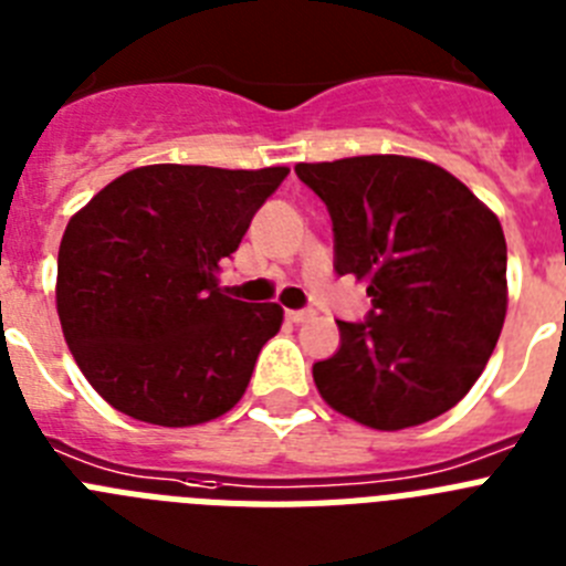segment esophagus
Here are the masks:
<instances>
[{"label":"esophagus","mask_w":566,"mask_h":566,"mask_svg":"<svg viewBox=\"0 0 566 566\" xmlns=\"http://www.w3.org/2000/svg\"><path fill=\"white\" fill-rule=\"evenodd\" d=\"M286 317L292 319V323H306V319L314 317V312L312 308H289Z\"/></svg>","instance_id":"obj_1"}]
</instances>
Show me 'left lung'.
Listing matches in <instances>:
<instances>
[{"instance_id":"obj_1","label":"left lung","mask_w":566,"mask_h":566,"mask_svg":"<svg viewBox=\"0 0 566 566\" xmlns=\"http://www.w3.org/2000/svg\"><path fill=\"white\" fill-rule=\"evenodd\" d=\"M326 203L334 272L368 280L371 312L337 319L312 374L334 411L377 431L422 424L473 388L507 312L502 223L442 167L405 155L297 164Z\"/></svg>"}]
</instances>
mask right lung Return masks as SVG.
<instances>
[{"label":"right lung","mask_w":566,"mask_h":566,"mask_svg":"<svg viewBox=\"0 0 566 566\" xmlns=\"http://www.w3.org/2000/svg\"><path fill=\"white\" fill-rule=\"evenodd\" d=\"M286 175L153 164L70 218L59 319L82 374L115 411L187 428L243 397L283 308L227 297L214 272Z\"/></svg>","instance_id":"obj_1"}]
</instances>
